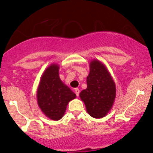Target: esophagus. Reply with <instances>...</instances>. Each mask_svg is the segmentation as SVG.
I'll return each mask as SVG.
<instances>
[{"label":"esophagus","instance_id":"1","mask_svg":"<svg viewBox=\"0 0 153 153\" xmlns=\"http://www.w3.org/2000/svg\"><path fill=\"white\" fill-rule=\"evenodd\" d=\"M75 94H76V96H77V97L79 96V94H80V90H79V89H78V88H76V89H75Z\"/></svg>","mask_w":153,"mask_h":153}]
</instances>
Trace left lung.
<instances>
[{
	"label": "left lung",
	"instance_id": "left-lung-1",
	"mask_svg": "<svg viewBox=\"0 0 153 153\" xmlns=\"http://www.w3.org/2000/svg\"><path fill=\"white\" fill-rule=\"evenodd\" d=\"M87 87L80 93L89 115L103 118L110 110L115 98V85L113 80L100 61L90 63V72L86 78Z\"/></svg>",
	"mask_w": 153,
	"mask_h": 153
}]
</instances>
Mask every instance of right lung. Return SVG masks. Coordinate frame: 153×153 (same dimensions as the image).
<instances>
[{
	"label": "right lung",
	"instance_id": "obj_1",
	"mask_svg": "<svg viewBox=\"0 0 153 153\" xmlns=\"http://www.w3.org/2000/svg\"><path fill=\"white\" fill-rule=\"evenodd\" d=\"M59 67L52 64L45 70L38 86L37 98L41 111L50 119L58 121L65 112L68 103L75 94L63 84L58 75Z\"/></svg>",
	"mask_w": 153,
	"mask_h": 153
}]
</instances>
